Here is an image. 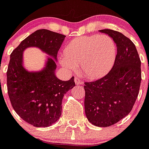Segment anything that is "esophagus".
I'll return each instance as SVG.
<instances>
[{
    "label": "esophagus",
    "instance_id": "esophagus-1",
    "mask_svg": "<svg viewBox=\"0 0 149 149\" xmlns=\"http://www.w3.org/2000/svg\"><path fill=\"white\" fill-rule=\"evenodd\" d=\"M74 81H75V83H76V85H79V84H83V81H82L81 79H79V77H75Z\"/></svg>",
    "mask_w": 149,
    "mask_h": 149
}]
</instances>
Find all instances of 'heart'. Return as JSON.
Returning <instances> with one entry per match:
<instances>
[{
	"mask_svg": "<svg viewBox=\"0 0 149 149\" xmlns=\"http://www.w3.org/2000/svg\"><path fill=\"white\" fill-rule=\"evenodd\" d=\"M61 65L73 71L76 65L86 76L100 78L108 73L115 63L117 46L107 34H92L74 39L64 49Z\"/></svg>",
	"mask_w": 149,
	"mask_h": 149,
	"instance_id": "obj_1",
	"label": "heart"
}]
</instances>
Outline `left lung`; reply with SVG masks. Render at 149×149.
Segmentation results:
<instances>
[{
    "instance_id": "left-lung-1",
    "label": "left lung",
    "mask_w": 149,
    "mask_h": 149,
    "mask_svg": "<svg viewBox=\"0 0 149 149\" xmlns=\"http://www.w3.org/2000/svg\"><path fill=\"white\" fill-rule=\"evenodd\" d=\"M115 42L117 56L110 71L97 81L84 83L87 119L98 127H108L133 109L141 81V59L133 42L119 31L100 30Z\"/></svg>"
}]
</instances>
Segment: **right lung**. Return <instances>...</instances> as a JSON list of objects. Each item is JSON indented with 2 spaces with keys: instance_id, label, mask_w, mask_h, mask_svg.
Returning a JSON list of instances; mask_svg holds the SVG:
<instances>
[{
  "instance_id": "1",
  "label": "right lung",
  "mask_w": 149,
  "mask_h": 149,
  "mask_svg": "<svg viewBox=\"0 0 149 149\" xmlns=\"http://www.w3.org/2000/svg\"><path fill=\"white\" fill-rule=\"evenodd\" d=\"M65 36L47 29H39L23 40L10 55L7 88L10 103L22 119L35 127H48L61 115L64 94L76 84L74 77L63 81L55 76V61L47 58L40 72H29L22 63L23 51L37 47L56 60Z\"/></svg>"
}]
</instances>
